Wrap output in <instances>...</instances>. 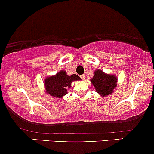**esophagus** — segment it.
Masks as SVG:
<instances>
[{"label": "esophagus", "instance_id": "esophagus-1", "mask_svg": "<svg viewBox=\"0 0 154 154\" xmlns=\"http://www.w3.org/2000/svg\"><path fill=\"white\" fill-rule=\"evenodd\" d=\"M80 77H81V78H82L83 80H85V74H82V75L80 76Z\"/></svg>", "mask_w": 154, "mask_h": 154}]
</instances>
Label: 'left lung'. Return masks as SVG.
Instances as JSON below:
<instances>
[{
  "label": "left lung",
  "mask_w": 154,
  "mask_h": 154,
  "mask_svg": "<svg viewBox=\"0 0 154 154\" xmlns=\"http://www.w3.org/2000/svg\"><path fill=\"white\" fill-rule=\"evenodd\" d=\"M94 74L91 82L96 91L101 97L111 94L117 86V77L114 74H106L100 69L95 70Z\"/></svg>",
  "instance_id": "left-lung-1"
}]
</instances>
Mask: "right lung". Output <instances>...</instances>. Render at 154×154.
<instances>
[{
  "instance_id": "1",
  "label": "right lung",
  "mask_w": 154,
  "mask_h": 154,
  "mask_svg": "<svg viewBox=\"0 0 154 154\" xmlns=\"http://www.w3.org/2000/svg\"><path fill=\"white\" fill-rule=\"evenodd\" d=\"M80 80V77L74 74L69 76L66 71L61 70L55 75L48 76L44 80L45 91L52 97L62 98L67 94V90L72 87V82Z\"/></svg>"
}]
</instances>
